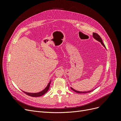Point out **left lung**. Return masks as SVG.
<instances>
[{
    "mask_svg": "<svg viewBox=\"0 0 121 121\" xmlns=\"http://www.w3.org/2000/svg\"><path fill=\"white\" fill-rule=\"evenodd\" d=\"M93 37L96 40H97V41H99L102 44V45L105 47V45L104 44L103 42H102V39L100 37V36L98 34L96 33H93ZM71 89H72V90L75 91V92H76V93H88V92H91V91H86V92H80V91H76V90H74V89L72 88H71Z\"/></svg>",
    "mask_w": 121,
    "mask_h": 121,
    "instance_id": "1",
    "label": "left lung"
}]
</instances>
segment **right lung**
<instances>
[{"instance_id":"right-lung-1","label":"right lung","mask_w":121,"mask_h":121,"mask_svg":"<svg viewBox=\"0 0 121 121\" xmlns=\"http://www.w3.org/2000/svg\"><path fill=\"white\" fill-rule=\"evenodd\" d=\"M51 83V81H50V82L48 83V85L47 86V87L45 88L43 90H42V91L38 93H28V92H26L23 91V92L25 93L27 95L29 96H32V97H39V96H41L43 95H44V94H45L47 92V91L48 90L49 88V87H50V84Z\"/></svg>"}]
</instances>
